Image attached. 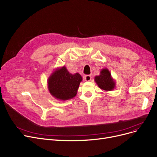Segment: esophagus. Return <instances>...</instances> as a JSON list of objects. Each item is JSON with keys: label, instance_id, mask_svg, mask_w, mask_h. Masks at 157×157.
I'll return each mask as SVG.
<instances>
[{"label": "esophagus", "instance_id": "obj_1", "mask_svg": "<svg viewBox=\"0 0 157 157\" xmlns=\"http://www.w3.org/2000/svg\"><path fill=\"white\" fill-rule=\"evenodd\" d=\"M91 76H90V75H86L84 77V79L86 82H89V81L91 80Z\"/></svg>", "mask_w": 157, "mask_h": 157}]
</instances>
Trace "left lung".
Returning a JSON list of instances; mask_svg holds the SVG:
<instances>
[{"instance_id":"1","label":"left lung","mask_w":157,"mask_h":157,"mask_svg":"<svg viewBox=\"0 0 157 157\" xmlns=\"http://www.w3.org/2000/svg\"><path fill=\"white\" fill-rule=\"evenodd\" d=\"M94 81L98 87L104 91H110L115 88V81L107 68L100 70V75L94 77Z\"/></svg>"}]
</instances>
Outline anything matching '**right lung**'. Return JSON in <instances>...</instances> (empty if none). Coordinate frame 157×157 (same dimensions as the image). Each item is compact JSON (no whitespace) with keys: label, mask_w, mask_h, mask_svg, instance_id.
Wrapping results in <instances>:
<instances>
[{"label":"right lung","mask_w":157,"mask_h":157,"mask_svg":"<svg viewBox=\"0 0 157 157\" xmlns=\"http://www.w3.org/2000/svg\"><path fill=\"white\" fill-rule=\"evenodd\" d=\"M82 77L79 73H70L66 67L57 68L48 79L49 93L55 98L67 100L77 94Z\"/></svg>","instance_id":"obj_1"}]
</instances>
